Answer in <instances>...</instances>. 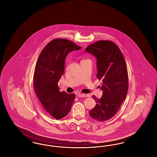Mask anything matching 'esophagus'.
Listing matches in <instances>:
<instances>
[{"label":"esophagus","mask_w":157,"mask_h":157,"mask_svg":"<svg viewBox=\"0 0 157 157\" xmlns=\"http://www.w3.org/2000/svg\"><path fill=\"white\" fill-rule=\"evenodd\" d=\"M78 97L79 98L86 97V95L85 94H80L79 93V94H78Z\"/></svg>","instance_id":"34e87169"}]
</instances>
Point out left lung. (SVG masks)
<instances>
[{
    "label": "left lung",
    "mask_w": 157,
    "mask_h": 157,
    "mask_svg": "<svg viewBox=\"0 0 157 157\" xmlns=\"http://www.w3.org/2000/svg\"><path fill=\"white\" fill-rule=\"evenodd\" d=\"M86 52L97 59V75L102 81L101 98H92L97 104L90 111L94 120L102 122L112 118L125 99L128 90L127 64L118 46L111 40H99L89 45Z\"/></svg>",
    "instance_id": "left-lung-1"
}]
</instances>
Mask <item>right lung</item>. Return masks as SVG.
<instances>
[{"mask_svg": "<svg viewBox=\"0 0 157 157\" xmlns=\"http://www.w3.org/2000/svg\"><path fill=\"white\" fill-rule=\"evenodd\" d=\"M81 46L66 39L58 38L45 46L39 56L33 75V86L41 106L56 120L66 117L74 101V94L59 91L58 85L64 74L67 54Z\"/></svg>", "mask_w": 157, "mask_h": 157, "instance_id": "1", "label": "right lung"}]
</instances>
